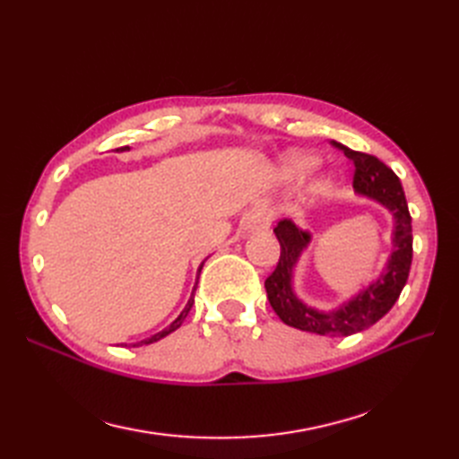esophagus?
<instances>
[{
    "mask_svg": "<svg viewBox=\"0 0 459 459\" xmlns=\"http://www.w3.org/2000/svg\"><path fill=\"white\" fill-rule=\"evenodd\" d=\"M270 214L266 211H256L255 214H251L247 221V230L248 231H266L270 228Z\"/></svg>",
    "mask_w": 459,
    "mask_h": 459,
    "instance_id": "obj_1",
    "label": "esophagus"
}]
</instances>
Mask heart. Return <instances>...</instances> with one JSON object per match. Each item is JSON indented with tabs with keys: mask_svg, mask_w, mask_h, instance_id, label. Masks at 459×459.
I'll use <instances>...</instances> for the list:
<instances>
[{
	"mask_svg": "<svg viewBox=\"0 0 459 459\" xmlns=\"http://www.w3.org/2000/svg\"><path fill=\"white\" fill-rule=\"evenodd\" d=\"M316 164L317 157L312 155V152H289L283 159V169L290 178H302L304 174H308L312 169H316ZM327 186V179H319L317 191H324Z\"/></svg>",
	"mask_w": 459,
	"mask_h": 459,
	"instance_id": "1",
	"label": "heart"
}]
</instances>
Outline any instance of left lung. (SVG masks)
Listing matches in <instances>:
<instances>
[{"label": "left lung", "instance_id": "1", "mask_svg": "<svg viewBox=\"0 0 459 459\" xmlns=\"http://www.w3.org/2000/svg\"><path fill=\"white\" fill-rule=\"evenodd\" d=\"M354 162V191L358 195L369 197L383 204L393 216V253L386 260L385 270L377 280L359 289L354 297L344 300L333 310H316L304 304L293 290V272L307 251L312 235L295 226L290 220H281L273 233L281 247L280 262L264 283L273 312L283 324L327 337H349L352 333L364 331L394 307L402 289L408 281L411 266V216L404 197V189L398 176L377 157L368 152L352 151L342 143L331 142Z\"/></svg>", "mask_w": 459, "mask_h": 459}]
</instances>
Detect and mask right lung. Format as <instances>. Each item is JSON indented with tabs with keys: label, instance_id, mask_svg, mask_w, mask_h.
Instances as JSON below:
<instances>
[{
	"label": "right lung",
	"instance_id": "obj_1",
	"mask_svg": "<svg viewBox=\"0 0 459 459\" xmlns=\"http://www.w3.org/2000/svg\"><path fill=\"white\" fill-rule=\"evenodd\" d=\"M130 147H122V149H117V151H128ZM203 264H204V260L201 262V266H199V270H197V275L201 273V270H203ZM199 280V277H197ZM195 289H197V281H195V285H193V293H191V297H189V300H187V304H186V308L179 312V316L174 319V322L169 325V327H164L162 331H159V333H155V335L152 337H149V339H143V341H140V342H134L132 346H143V344H151V342H157V341H160V339H164L166 335H170L172 331H176L179 325L184 324V319H186V316L189 314V310H191V307H193V302H195Z\"/></svg>",
	"mask_w": 459,
	"mask_h": 459
}]
</instances>
